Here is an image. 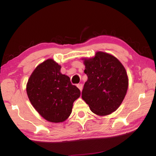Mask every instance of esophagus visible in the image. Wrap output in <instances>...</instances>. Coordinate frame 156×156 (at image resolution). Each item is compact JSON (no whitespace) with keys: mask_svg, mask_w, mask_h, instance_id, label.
<instances>
[{"mask_svg":"<svg viewBox=\"0 0 156 156\" xmlns=\"http://www.w3.org/2000/svg\"><path fill=\"white\" fill-rule=\"evenodd\" d=\"M77 87H78V88L80 89V91L83 90V84H77Z\"/></svg>","mask_w":156,"mask_h":156,"instance_id":"34e87169","label":"esophagus"}]
</instances>
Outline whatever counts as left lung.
Returning <instances> with one entry per match:
<instances>
[{
  "label": "left lung",
  "mask_w": 156,
  "mask_h": 156,
  "mask_svg": "<svg viewBox=\"0 0 156 156\" xmlns=\"http://www.w3.org/2000/svg\"><path fill=\"white\" fill-rule=\"evenodd\" d=\"M84 73L82 98L91 112L98 115H109L120 107L128 89V77L124 66L112 55L102 51L84 59Z\"/></svg>",
  "instance_id": "left-lung-1"
}]
</instances>
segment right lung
I'll use <instances>...</instances> for the list:
<instances>
[{
    "instance_id": "right-lung-1",
    "label": "right lung",
    "mask_w": 156,
    "mask_h": 156,
    "mask_svg": "<svg viewBox=\"0 0 156 156\" xmlns=\"http://www.w3.org/2000/svg\"><path fill=\"white\" fill-rule=\"evenodd\" d=\"M60 65L48 59L37 66L29 78L27 94L31 105L46 120L62 122L72 113L80 91L69 76L60 73Z\"/></svg>"
}]
</instances>
